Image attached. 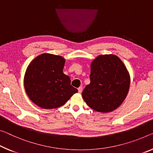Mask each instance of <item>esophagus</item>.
<instances>
[{"mask_svg":"<svg viewBox=\"0 0 153 153\" xmlns=\"http://www.w3.org/2000/svg\"><path fill=\"white\" fill-rule=\"evenodd\" d=\"M82 90H83V88H82V87H79V88H78L79 93H81L82 92Z\"/></svg>","mask_w":153,"mask_h":153,"instance_id":"esophagus-1","label":"esophagus"}]
</instances>
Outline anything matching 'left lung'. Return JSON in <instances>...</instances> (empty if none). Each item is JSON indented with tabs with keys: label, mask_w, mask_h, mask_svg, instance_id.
I'll use <instances>...</instances> for the list:
<instances>
[{
	"label": "left lung",
	"mask_w": 153,
	"mask_h": 153,
	"mask_svg": "<svg viewBox=\"0 0 153 153\" xmlns=\"http://www.w3.org/2000/svg\"><path fill=\"white\" fill-rule=\"evenodd\" d=\"M90 83L82 96L87 105L98 112H110L125 99L130 76L123 62L116 55H100L91 64Z\"/></svg>",
	"instance_id": "1"
}]
</instances>
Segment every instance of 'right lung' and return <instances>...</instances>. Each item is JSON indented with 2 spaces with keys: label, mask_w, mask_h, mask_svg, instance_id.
<instances>
[{
  "label": "right lung",
  "mask_w": 153,
  "mask_h": 153,
  "mask_svg": "<svg viewBox=\"0 0 153 153\" xmlns=\"http://www.w3.org/2000/svg\"><path fill=\"white\" fill-rule=\"evenodd\" d=\"M65 59L61 56L44 53L37 56L27 68L25 88L31 101L43 109L62 106L78 90L63 74Z\"/></svg>",
  "instance_id": "obj_1"
}]
</instances>
